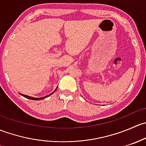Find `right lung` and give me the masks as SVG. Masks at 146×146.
<instances>
[{
    "instance_id": "obj_1",
    "label": "right lung",
    "mask_w": 146,
    "mask_h": 146,
    "mask_svg": "<svg viewBox=\"0 0 146 146\" xmlns=\"http://www.w3.org/2000/svg\"><path fill=\"white\" fill-rule=\"evenodd\" d=\"M56 90H57V88H56V90H54V92H55V91ZM53 93H54V92H52V93H51V94H50V95H47V96L43 97V98H32V97H29V96H27V95H23V94H20V95H22V96L25 97V98H27V99H29V100H43V99H44V98H47V97H48V96H50V95H52Z\"/></svg>"
}]
</instances>
